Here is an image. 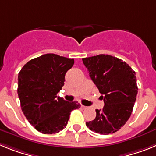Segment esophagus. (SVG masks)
Returning a JSON list of instances; mask_svg holds the SVG:
<instances>
[{"label":"esophagus","mask_w":156,"mask_h":156,"mask_svg":"<svg viewBox=\"0 0 156 156\" xmlns=\"http://www.w3.org/2000/svg\"><path fill=\"white\" fill-rule=\"evenodd\" d=\"M80 107H81V108H83V109H86V108H87V106L83 105H80Z\"/></svg>","instance_id":"obj_1"}]
</instances>
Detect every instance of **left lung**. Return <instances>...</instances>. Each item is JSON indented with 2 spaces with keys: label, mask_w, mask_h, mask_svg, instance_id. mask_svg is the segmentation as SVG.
Wrapping results in <instances>:
<instances>
[{
  "label": "left lung",
  "mask_w": 156,
  "mask_h": 156,
  "mask_svg": "<svg viewBox=\"0 0 156 156\" xmlns=\"http://www.w3.org/2000/svg\"><path fill=\"white\" fill-rule=\"evenodd\" d=\"M82 60L105 102L102 109H96L95 119L87 122L86 126L100 134L115 133L123 126L133 111L138 90L136 73L125 62L108 55Z\"/></svg>",
  "instance_id": "obj_1"
}]
</instances>
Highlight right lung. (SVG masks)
<instances>
[{"instance_id":"1","label":"right lung","mask_w":156,"mask_h":156,"mask_svg":"<svg viewBox=\"0 0 156 156\" xmlns=\"http://www.w3.org/2000/svg\"><path fill=\"white\" fill-rule=\"evenodd\" d=\"M73 58L46 54L31 59L18 76V95L25 116L44 134L58 133L66 126L70 112L80 105L66 101L57 94L64 85Z\"/></svg>"}]
</instances>
